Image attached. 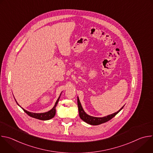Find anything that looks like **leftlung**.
Masks as SVG:
<instances>
[{"instance_id":"left-lung-1","label":"left lung","mask_w":153,"mask_h":153,"mask_svg":"<svg viewBox=\"0 0 153 153\" xmlns=\"http://www.w3.org/2000/svg\"><path fill=\"white\" fill-rule=\"evenodd\" d=\"M77 105H78V109H79V116L80 119L85 122L86 123H88L90 125H98L103 123H105L110 120H111L112 118H113L117 113L120 112V110H122L124 106H123L119 111H117L116 113H114L112 114L108 115L106 116L103 117H93L91 116H90L87 114L82 106V105L80 103V102L79 100V97H77Z\"/></svg>"}]
</instances>
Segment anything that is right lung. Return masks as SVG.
I'll return each mask as SVG.
<instances>
[{
  "label": "right lung",
  "instance_id": "right-lung-1",
  "mask_svg": "<svg viewBox=\"0 0 153 153\" xmlns=\"http://www.w3.org/2000/svg\"><path fill=\"white\" fill-rule=\"evenodd\" d=\"M61 94H62V93H60L59 97H58L57 100H56V103H55L54 106H53V108L51 109V110H50V111H47V112L42 113H31V112L25 110V109H24L23 108H22V107L18 104V103L16 102V100H16V102H17V105H18L20 107H21L22 108V110H23L28 116H30V117H33V118H35V119H37L42 120H50V119H52V118H53V117H54V116H55V114H56V106H57V103H58V102H59V99H60V97Z\"/></svg>",
  "mask_w": 153,
  "mask_h": 153
}]
</instances>
